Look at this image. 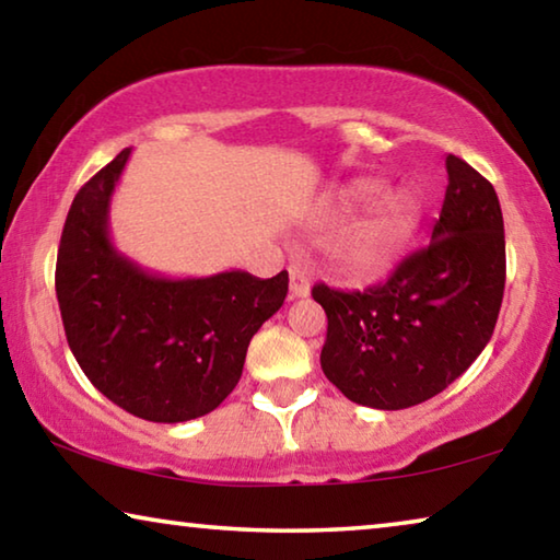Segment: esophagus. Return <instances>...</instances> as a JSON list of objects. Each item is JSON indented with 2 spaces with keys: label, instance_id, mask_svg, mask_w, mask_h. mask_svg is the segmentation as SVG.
Listing matches in <instances>:
<instances>
[{
  "label": "esophagus",
  "instance_id": "obj_1",
  "mask_svg": "<svg viewBox=\"0 0 560 560\" xmlns=\"http://www.w3.org/2000/svg\"><path fill=\"white\" fill-rule=\"evenodd\" d=\"M289 279H291L289 296L291 299H306L308 293H311V279H308L306 269H301L299 264H291V267H289Z\"/></svg>",
  "mask_w": 560,
  "mask_h": 560
}]
</instances>
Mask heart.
<instances>
[{
	"label": "heart",
	"instance_id": "obj_1",
	"mask_svg": "<svg viewBox=\"0 0 560 560\" xmlns=\"http://www.w3.org/2000/svg\"><path fill=\"white\" fill-rule=\"evenodd\" d=\"M381 192L371 177L353 179L343 189V205L360 207ZM420 200L412 189H393L368 207L338 236L336 257L340 267L360 279H375L390 271L402 257L420 224Z\"/></svg>",
	"mask_w": 560,
	"mask_h": 560
}]
</instances>
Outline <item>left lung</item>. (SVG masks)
Wrapping results in <instances>:
<instances>
[{"instance_id": "8db88e82", "label": "left lung", "mask_w": 560, "mask_h": 560, "mask_svg": "<svg viewBox=\"0 0 560 560\" xmlns=\"http://www.w3.org/2000/svg\"><path fill=\"white\" fill-rule=\"evenodd\" d=\"M447 192L430 244L385 283H316L328 316L320 368L348 400L402 410L442 393L494 334L506 281L504 217L489 179L447 155Z\"/></svg>"}]
</instances>
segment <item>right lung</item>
Segmentation results:
<instances>
[{
    "label": "right lung",
    "instance_id": "obj_1",
    "mask_svg": "<svg viewBox=\"0 0 560 560\" xmlns=\"http://www.w3.org/2000/svg\"><path fill=\"white\" fill-rule=\"evenodd\" d=\"M130 148L98 170L66 217L56 299L66 340L98 390L150 422H187L240 383L252 336L281 308L289 273L167 279L110 242L108 210Z\"/></svg>",
    "mask_w": 560,
    "mask_h": 560
}]
</instances>
